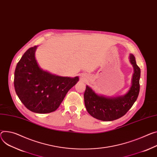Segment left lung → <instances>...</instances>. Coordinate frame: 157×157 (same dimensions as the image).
Masks as SVG:
<instances>
[{
  "label": "left lung",
  "mask_w": 157,
  "mask_h": 157,
  "mask_svg": "<svg viewBox=\"0 0 157 157\" xmlns=\"http://www.w3.org/2000/svg\"><path fill=\"white\" fill-rule=\"evenodd\" d=\"M129 59L134 69L132 86L123 96L107 97L96 93L88 85L84 94V104L87 111L93 117L105 121H113L124 116L136 101L140 91V69L135 56L130 54Z\"/></svg>",
  "instance_id": "obj_1"
}]
</instances>
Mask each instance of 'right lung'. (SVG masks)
I'll list each match as a JSON object with an SVG mask.
<instances>
[{
  "label": "right lung",
  "mask_w": 157,
  "mask_h": 157,
  "mask_svg": "<svg viewBox=\"0 0 157 157\" xmlns=\"http://www.w3.org/2000/svg\"><path fill=\"white\" fill-rule=\"evenodd\" d=\"M37 46L23 54L14 73V88L24 105L36 113L56 111L68 91L79 81V77L59 76L39 66L35 53Z\"/></svg>",
  "instance_id": "1"
}]
</instances>
